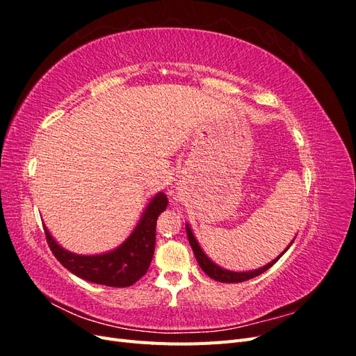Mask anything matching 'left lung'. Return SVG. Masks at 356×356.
Masks as SVG:
<instances>
[{
    "mask_svg": "<svg viewBox=\"0 0 356 356\" xmlns=\"http://www.w3.org/2000/svg\"><path fill=\"white\" fill-rule=\"evenodd\" d=\"M187 238H188V242H190V245H191V250H193V252H195V257H196V260H197V263H199V266L202 267V270L207 273L209 277H212V279H215V281H218V282H227V284H234V282H243V281H248V279H252V277H255V276H258V275H261V273H264L267 268H270L279 258L282 257V254L288 250H286L279 255L276 260H273L272 263H268L267 266H264V267H261V268H258V270H254V272H230V270H224V268H221L220 266H217V264H213L209 258L204 255V252L200 250V246H199V243H197V241L195 239V236H193V233H191V230H190V227L187 225Z\"/></svg>",
    "mask_w": 356,
    "mask_h": 356,
    "instance_id": "8db88e82",
    "label": "left lung"
}]
</instances>
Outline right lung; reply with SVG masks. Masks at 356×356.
<instances>
[{
	"label": "right lung",
	"mask_w": 356,
	"mask_h": 356,
	"mask_svg": "<svg viewBox=\"0 0 356 356\" xmlns=\"http://www.w3.org/2000/svg\"><path fill=\"white\" fill-rule=\"evenodd\" d=\"M168 207V197L159 193L148 203L136 229L122 246L102 255H75L60 248L44 227L46 241L56 260L74 275L93 284L124 288L141 279L153 260L156 221Z\"/></svg>",
	"instance_id": "add662e5"
}]
</instances>
